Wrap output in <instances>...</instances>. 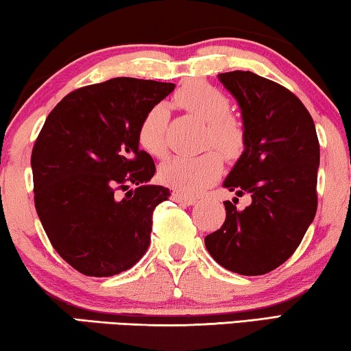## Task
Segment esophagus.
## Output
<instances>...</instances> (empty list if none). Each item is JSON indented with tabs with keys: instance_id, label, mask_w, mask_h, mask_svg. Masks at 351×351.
Returning a JSON list of instances; mask_svg holds the SVG:
<instances>
[{
	"instance_id": "esophagus-1",
	"label": "esophagus",
	"mask_w": 351,
	"mask_h": 351,
	"mask_svg": "<svg viewBox=\"0 0 351 351\" xmlns=\"http://www.w3.org/2000/svg\"><path fill=\"white\" fill-rule=\"evenodd\" d=\"M172 199L180 202V204L184 206H193L196 202L195 197H188L185 195H180V193H174V195H172Z\"/></svg>"
}]
</instances>
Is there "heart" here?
I'll use <instances>...</instances> for the list:
<instances>
[{
  "label": "heart",
  "mask_w": 351,
  "mask_h": 351,
  "mask_svg": "<svg viewBox=\"0 0 351 351\" xmlns=\"http://www.w3.org/2000/svg\"><path fill=\"white\" fill-rule=\"evenodd\" d=\"M176 104L204 120L207 126L206 147L215 145L226 160H234L242 154L245 134L241 123L230 115L231 101L228 96L207 82L186 84L174 96ZM167 125L169 112L163 103L147 110L138 126L141 149L161 158L167 152ZM217 150H207L197 156H174L160 166L158 180L180 195L196 196L220 179L223 158Z\"/></svg>",
  "instance_id": "1"
}]
</instances>
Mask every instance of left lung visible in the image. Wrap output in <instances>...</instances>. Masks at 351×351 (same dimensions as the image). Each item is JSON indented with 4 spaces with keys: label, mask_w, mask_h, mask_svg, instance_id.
I'll return each mask as SVG.
<instances>
[{
    "label": "left lung",
    "mask_w": 351,
    "mask_h": 351,
    "mask_svg": "<svg viewBox=\"0 0 351 351\" xmlns=\"http://www.w3.org/2000/svg\"><path fill=\"white\" fill-rule=\"evenodd\" d=\"M218 77L241 106L245 134V150L223 185L250 195L252 204L237 210L236 202H223L225 223L206 236V248L228 271L263 276L296 252L317 213V131L283 85L250 71Z\"/></svg>",
    "instance_id": "8db88e82"
}]
</instances>
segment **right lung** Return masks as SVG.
<instances>
[{"label":"right lung","mask_w":351,"mask_h":351,"mask_svg":"<svg viewBox=\"0 0 351 351\" xmlns=\"http://www.w3.org/2000/svg\"><path fill=\"white\" fill-rule=\"evenodd\" d=\"M174 87L115 77L77 88L55 106L34 142L38 217L58 255L84 276L123 272L150 245L154 210L171 193L147 184L156 169L139 149L138 126Z\"/></svg>","instance_id":"right-lung-1"}]
</instances>
